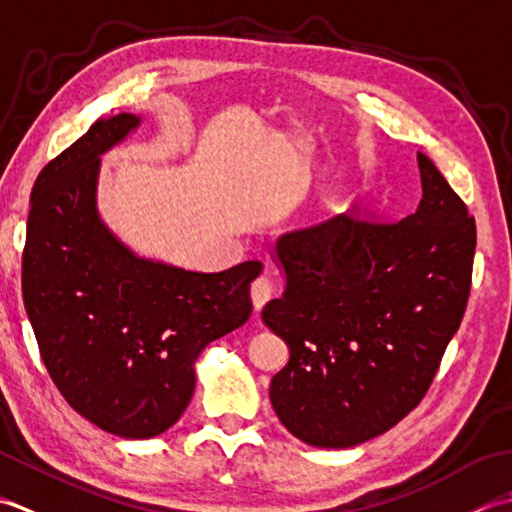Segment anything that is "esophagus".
Instances as JSON below:
<instances>
[{"label": "esophagus", "instance_id": "34e87169", "mask_svg": "<svg viewBox=\"0 0 512 512\" xmlns=\"http://www.w3.org/2000/svg\"><path fill=\"white\" fill-rule=\"evenodd\" d=\"M249 291H252L254 307L263 309L271 300V296H274V283H271V278L267 274H260L252 283V287H249Z\"/></svg>", "mask_w": 512, "mask_h": 512}]
</instances>
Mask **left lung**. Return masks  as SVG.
<instances>
[{"label":"left lung","mask_w":512,"mask_h":512,"mask_svg":"<svg viewBox=\"0 0 512 512\" xmlns=\"http://www.w3.org/2000/svg\"><path fill=\"white\" fill-rule=\"evenodd\" d=\"M400 221L342 214L287 234V274L265 325L289 344L269 398L289 433L347 448L389 431L429 391L471 296L477 229L429 156Z\"/></svg>","instance_id":"obj_1"}]
</instances>
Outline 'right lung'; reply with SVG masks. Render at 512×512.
<instances>
[{"instance_id": "obj_1", "label": "right lung", "mask_w": 512, "mask_h": 512, "mask_svg": "<svg viewBox=\"0 0 512 512\" xmlns=\"http://www.w3.org/2000/svg\"><path fill=\"white\" fill-rule=\"evenodd\" d=\"M139 125L97 121L39 172L22 256L24 307L52 382L86 420L145 440L192 400L194 360L252 316L247 260L198 274L134 256L97 216L99 156Z\"/></svg>"}]
</instances>
